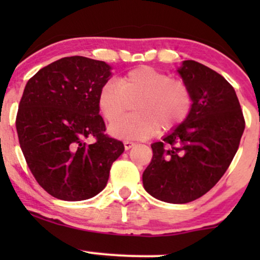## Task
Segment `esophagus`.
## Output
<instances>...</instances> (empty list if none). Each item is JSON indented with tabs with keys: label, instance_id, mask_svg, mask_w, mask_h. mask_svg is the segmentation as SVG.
Here are the masks:
<instances>
[{
	"label": "esophagus",
	"instance_id": "obj_1",
	"mask_svg": "<svg viewBox=\"0 0 260 260\" xmlns=\"http://www.w3.org/2000/svg\"><path fill=\"white\" fill-rule=\"evenodd\" d=\"M123 143H124V149H125V151H128V149H131L133 146L136 145V143L131 142V141H124V142H123Z\"/></svg>",
	"mask_w": 260,
	"mask_h": 260
}]
</instances>
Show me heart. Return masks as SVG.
I'll return each instance as SVG.
<instances>
[{
  "instance_id": "1",
  "label": "heart",
  "mask_w": 260,
  "mask_h": 260,
  "mask_svg": "<svg viewBox=\"0 0 260 260\" xmlns=\"http://www.w3.org/2000/svg\"><path fill=\"white\" fill-rule=\"evenodd\" d=\"M133 101L135 103H133ZM134 104L135 114L117 120ZM192 96L182 80L151 67H138L120 77L118 83L107 81L98 94V108L109 125V133L124 140H146L169 132L190 114Z\"/></svg>"
}]
</instances>
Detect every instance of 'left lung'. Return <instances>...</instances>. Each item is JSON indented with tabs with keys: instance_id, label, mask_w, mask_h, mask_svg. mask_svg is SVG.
Returning <instances> with one entry per match:
<instances>
[{
	"instance_id": "1",
	"label": "left lung",
	"mask_w": 260,
	"mask_h": 260,
	"mask_svg": "<svg viewBox=\"0 0 260 260\" xmlns=\"http://www.w3.org/2000/svg\"><path fill=\"white\" fill-rule=\"evenodd\" d=\"M192 96L190 114L161 142L152 143L143 186L165 203L186 204L205 195L232 164L245 128L234 88L193 60L179 69Z\"/></svg>"
}]
</instances>
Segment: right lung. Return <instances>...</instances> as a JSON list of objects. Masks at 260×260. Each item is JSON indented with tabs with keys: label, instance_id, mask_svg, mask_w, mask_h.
I'll return each mask as SVG.
<instances>
[{
	"label": "right lung",
	"instance_id": "1",
	"mask_svg": "<svg viewBox=\"0 0 260 260\" xmlns=\"http://www.w3.org/2000/svg\"><path fill=\"white\" fill-rule=\"evenodd\" d=\"M111 77L104 61L62 57L27 81L16 129L26 164L39 185L65 201L90 199L106 187L113 162L124 151L106 135L98 94ZM90 137L94 142L89 145Z\"/></svg>",
	"mask_w": 260,
	"mask_h": 260
}]
</instances>
